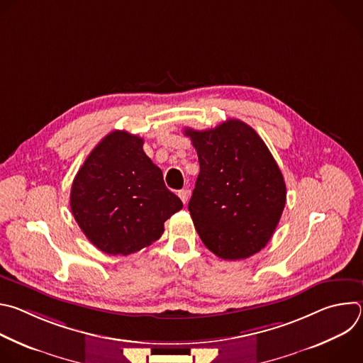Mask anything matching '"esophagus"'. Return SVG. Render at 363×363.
Instances as JSON below:
<instances>
[{
	"mask_svg": "<svg viewBox=\"0 0 363 363\" xmlns=\"http://www.w3.org/2000/svg\"><path fill=\"white\" fill-rule=\"evenodd\" d=\"M178 196L181 198V201H182L184 203H186L188 199H189V189H181V191L178 192Z\"/></svg>",
	"mask_w": 363,
	"mask_h": 363,
	"instance_id": "esophagus-1",
	"label": "esophagus"
}]
</instances>
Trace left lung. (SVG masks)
<instances>
[{
    "label": "left lung",
    "mask_w": 363,
    "mask_h": 363,
    "mask_svg": "<svg viewBox=\"0 0 363 363\" xmlns=\"http://www.w3.org/2000/svg\"><path fill=\"white\" fill-rule=\"evenodd\" d=\"M184 133L199 161L188 203L199 238L224 260L251 257L270 241L286 205L284 178L273 155L238 119Z\"/></svg>",
    "instance_id": "8db88e82"
}]
</instances>
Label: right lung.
Wrapping results in <instances>:
<instances>
[{"label":"right lung","mask_w":363,"mask_h":363,"mask_svg":"<svg viewBox=\"0 0 363 363\" xmlns=\"http://www.w3.org/2000/svg\"><path fill=\"white\" fill-rule=\"evenodd\" d=\"M142 146L136 135L111 132L90 152L72 185L74 220L93 245L111 255L150 245L182 208Z\"/></svg>","instance_id":"1"}]
</instances>
